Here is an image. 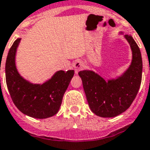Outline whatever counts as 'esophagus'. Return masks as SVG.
<instances>
[{"label": "esophagus", "mask_w": 150, "mask_h": 150, "mask_svg": "<svg viewBox=\"0 0 150 150\" xmlns=\"http://www.w3.org/2000/svg\"><path fill=\"white\" fill-rule=\"evenodd\" d=\"M74 70H75V74H77L80 70L83 69L84 63L83 61H81V60H76V61L74 64Z\"/></svg>", "instance_id": "34e87169"}]
</instances>
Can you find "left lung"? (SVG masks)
<instances>
[{
	"label": "left lung",
	"mask_w": 150,
	"mask_h": 150,
	"mask_svg": "<svg viewBox=\"0 0 150 150\" xmlns=\"http://www.w3.org/2000/svg\"><path fill=\"white\" fill-rule=\"evenodd\" d=\"M133 52V60L124 74L115 80H105L91 70L79 72L90 110L101 117H114L125 112L137 95L142 80L140 50L132 36L125 35Z\"/></svg>",
	"instance_id": "obj_1"
}]
</instances>
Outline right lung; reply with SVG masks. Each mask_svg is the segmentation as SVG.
<instances>
[{
    "instance_id": "obj_1",
    "label": "right lung",
    "mask_w": 150,
    "mask_h": 150,
    "mask_svg": "<svg viewBox=\"0 0 150 150\" xmlns=\"http://www.w3.org/2000/svg\"><path fill=\"white\" fill-rule=\"evenodd\" d=\"M21 38L11 46L5 65L6 83L11 97L23 114L37 119L53 117L59 111L64 93L74 70H59L43 84H33L21 76L15 66V54Z\"/></svg>"
}]
</instances>
